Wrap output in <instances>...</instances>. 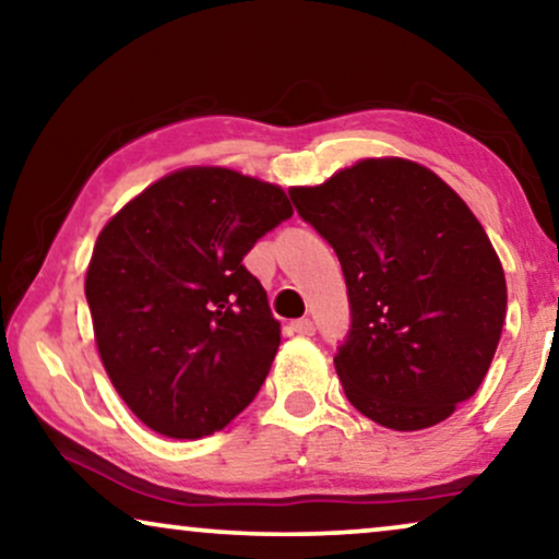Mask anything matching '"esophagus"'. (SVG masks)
<instances>
[{"label":"esophagus","instance_id":"1","mask_svg":"<svg viewBox=\"0 0 559 559\" xmlns=\"http://www.w3.org/2000/svg\"><path fill=\"white\" fill-rule=\"evenodd\" d=\"M289 331L297 333V335H312V333H316V323H312L310 318L293 320V323H289Z\"/></svg>","mask_w":559,"mask_h":559}]
</instances>
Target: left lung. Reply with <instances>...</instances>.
<instances>
[{
    "mask_svg": "<svg viewBox=\"0 0 559 559\" xmlns=\"http://www.w3.org/2000/svg\"><path fill=\"white\" fill-rule=\"evenodd\" d=\"M289 198L346 277L335 371L348 402L389 430L453 415L484 381L507 318L501 262L463 198L400 157L364 159Z\"/></svg>",
    "mask_w": 559,
    "mask_h": 559,
    "instance_id": "left-lung-1",
    "label": "left lung"
}]
</instances>
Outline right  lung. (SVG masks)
I'll use <instances>...</instances> for the list:
<instances>
[{
    "label": "right lung",
    "instance_id": "obj_1",
    "mask_svg": "<svg viewBox=\"0 0 559 559\" xmlns=\"http://www.w3.org/2000/svg\"><path fill=\"white\" fill-rule=\"evenodd\" d=\"M293 216L285 190L188 167L129 201L98 234L86 300L104 369L144 425L195 440L254 400L280 323L251 247Z\"/></svg>",
    "mask_w": 559,
    "mask_h": 559
}]
</instances>
